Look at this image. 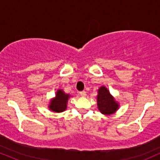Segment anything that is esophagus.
<instances>
[{
    "mask_svg": "<svg viewBox=\"0 0 160 160\" xmlns=\"http://www.w3.org/2000/svg\"><path fill=\"white\" fill-rule=\"evenodd\" d=\"M80 95H81L82 97H85L86 95V92L85 91H81V92H80Z\"/></svg>",
    "mask_w": 160,
    "mask_h": 160,
    "instance_id": "obj_1",
    "label": "esophagus"
}]
</instances>
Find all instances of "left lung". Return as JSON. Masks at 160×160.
<instances>
[{"label":"left lung","mask_w":160,"mask_h":160,"mask_svg":"<svg viewBox=\"0 0 160 160\" xmlns=\"http://www.w3.org/2000/svg\"><path fill=\"white\" fill-rule=\"evenodd\" d=\"M97 104L99 111L104 115L113 114L119 108V104L105 86H101L98 89Z\"/></svg>","instance_id":"8db88e82"}]
</instances>
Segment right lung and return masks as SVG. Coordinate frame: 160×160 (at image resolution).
<instances>
[{
    "label": "right lung",
    "mask_w": 160,
    "mask_h": 160,
    "mask_svg": "<svg viewBox=\"0 0 160 160\" xmlns=\"http://www.w3.org/2000/svg\"><path fill=\"white\" fill-rule=\"evenodd\" d=\"M70 97L71 96L69 94H66L62 89L57 90L56 97L52 98L49 102V110L53 112H56V113L65 111L67 109L68 100Z\"/></svg>",
    "instance_id": "1"
}]
</instances>
